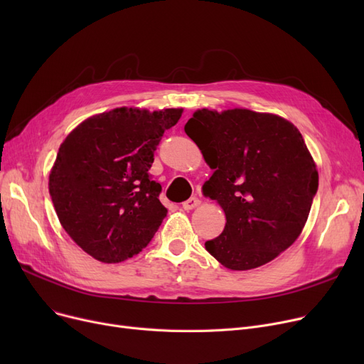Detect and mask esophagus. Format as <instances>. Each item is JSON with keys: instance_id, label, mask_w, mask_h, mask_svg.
Wrapping results in <instances>:
<instances>
[{"instance_id": "1", "label": "esophagus", "mask_w": 364, "mask_h": 364, "mask_svg": "<svg viewBox=\"0 0 364 364\" xmlns=\"http://www.w3.org/2000/svg\"><path fill=\"white\" fill-rule=\"evenodd\" d=\"M199 205H200V199L196 198V196H193V198L187 199V200L183 203V208L186 209V211H190V209H195V208H198Z\"/></svg>"}]
</instances>
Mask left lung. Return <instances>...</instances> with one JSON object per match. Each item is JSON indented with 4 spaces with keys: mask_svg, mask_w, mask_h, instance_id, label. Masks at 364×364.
Segmentation results:
<instances>
[{
    "mask_svg": "<svg viewBox=\"0 0 364 364\" xmlns=\"http://www.w3.org/2000/svg\"><path fill=\"white\" fill-rule=\"evenodd\" d=\"M213 176L205 198L225 214L223 233L205 243L225 269L252 270L299 237L318 172L299 129L274 113L198 109L184 125Z\"/></svg>",
    "mask_w": 364,
    "mask_h": 364,
    "instance_id": "left-lung-1",
    "label": "left lung"
}]
</instances>
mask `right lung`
<instances>
[{
  "label": "right lung",
  "mask_w": 364,
  "mask_h": 364,
  "mask_svg": "<svg viewBox=\"0 0 364 364\" xmlns=\"http://www.w3.org/2000/svg\"><path fill=\"white\" fill-rule=\"evenodd\" d=\"M181 113L183 107H117L92 114L60 144L50 196L65 232L94 259L122 262L158 232L168 209L147 171L165 129Z\"/></svg>",
  "instance_id": "obj_1"
}]
</instances>
